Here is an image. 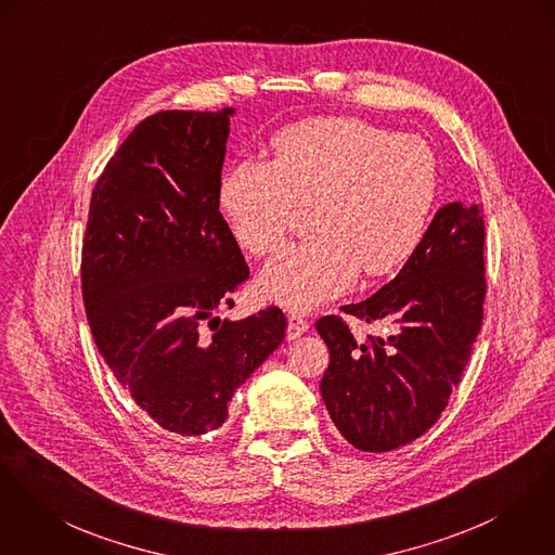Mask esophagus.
Listing matches in <instances>:
<instances>
[{"label":"esophagus","mask_w":555,"mask_h":555,"mask_svg":"<svg viewBox=\"0 0 555 555\" xmlns=\"http://www.w3.org/2000/svg\"><path fill=\"white\" fill-rule=\"evenodd\" d=\"M308 327L310 325H308V321L304 317H299V314H289L287 317V338L289 340H296L301 334H306Z\"/></svg>","instance_id":"obj_1"}]
</instances>
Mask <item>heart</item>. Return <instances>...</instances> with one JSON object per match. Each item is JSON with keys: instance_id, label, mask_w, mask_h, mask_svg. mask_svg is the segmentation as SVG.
Masks as SVG:
<instances>
[{"instance_id": "obj_1", "label": "heart", "mask_w": 555, "mask_h": 555, "mask_svg": "<svg viewBox=\"0 0 555 555\" xmlns=\"http://www.w3.org/2000/svg\"><path fill=\"white\" fill-rule=\"evenodd\" d=\"M437 190V158L421 137L321 116L281 128L268 160L225 167L217 205L251 256L276 249L294 205H314L319 236L287 245L257 276L263 298L310 310L348 289L359 270L386 276L403 268L423 243Z\"/></svg>"}]
</instances>
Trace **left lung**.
<instances>
[{
    "label": "left lung",
    "mask_w": 555,
    "mask_h": 555,
    "mask_svg": "<svg viewBox=\"0 0 555 555\" xmlns=\"http://www.w3.org/2000/svg\"><path fill=\"white\" fill-rule=\"evenodd\" d=\"M483 296V215L475 203H450L390 283L341 306L365 323H390V336L357 341L341 317L317 321L330 348L321 397L346 441L388 452L437 423L469 361Z\"/></svg>",
    "instance_id": "left-lung-1"
}]
</instances>
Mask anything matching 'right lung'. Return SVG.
<instances>
[{"label":"right lung","instance_id":"add662e5","mask_svg":"<svg viewBox=\"0 0 555 555\" xmlns=\"http://www.w3.org/2000/svg\"><path fill=\"white\" fill-rule=\"evenodd\" d=\"M230 116L169 109L139 122L99 177L86 223L94 344L134 403L181 437L225 423L232 395L287 330L276 306L241 321L215 314L249 279L217 205Z\"/></svg>","mask_w":555,"mask_h":555}]
</instances>
